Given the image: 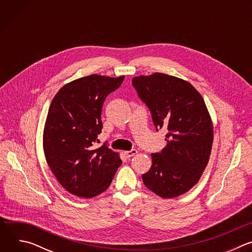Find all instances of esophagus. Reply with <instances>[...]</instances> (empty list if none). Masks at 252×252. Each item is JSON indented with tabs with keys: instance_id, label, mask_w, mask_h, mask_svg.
Instances as JSON below:
<instances>
[{
	"instance_id": "esophagus-1",
	"label": "esophagus",
	"mask_w": 252,
	"mask_h": 252,
	"mask_svg": "<svg viewBox=\"0 0 252 252\" xmlns=\"http://www.w3.org/2000/svg\"><path fill=\"white\" fill-rule=\"evenodd\" d=\"M136 154H137V151L134 150V149L130 150V151H127V152H125V155L126 156V158H131V157H133Z\"/></svg>"
}]
</instances>
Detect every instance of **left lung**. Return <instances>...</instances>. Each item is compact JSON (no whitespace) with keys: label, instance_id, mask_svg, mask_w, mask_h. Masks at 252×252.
Masks as SVG:
<instances>
[{"label":"left lung","instance_id":"8db88e82","mask_svg":"<svg viewBox=\"0 0 252 252\" xmlns=\"http://www.w3.org/2000/svg\"><path fill=\"white\" fill-rule=\"evenodd\" d=\"M131 82L157 130L167 129L166 147L152 154L153 165L142 182L163 198L184 194L199 181L211 153L213 127L205 102L189 83L165 74Z\"/></svg>","mask_w":252,"mask_h":252}]
</instances>
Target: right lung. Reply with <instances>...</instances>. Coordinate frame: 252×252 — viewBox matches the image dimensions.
Returning a JSON list of instances; mask_svg holds the SVG:
<instances>
[{"instance_id": "1", "label": "right lung", "mask_w": 252, "mask_h": 252, "mask_svg": "<svg viewBox=\"0 0 252 252\" xmlns=\"http://www.w3.org/2000/svg\"><path fill=\"white\" fill-rule=\"evenodd\" d=\"M125 76L91 75L63 86L50 105L44 129V152L58 182L69 193L92 198L107 189L122 164L105 143L94 147L101 132L105 97Z\"/></svg>"}]
</instances>
